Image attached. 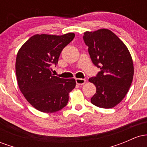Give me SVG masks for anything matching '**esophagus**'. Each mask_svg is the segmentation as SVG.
Here are the masks:
<instances>
[{
	"mask_svg": "<svg viewBox=\"0 0 147 147\" xmlns=\"http://www.w3.org/2000/svg\"><path fill=\"white\" fill-rule=\"evenodd\" d=\"M76 83H77L78 85H82V84H84L86 83V79H79L77 78L75 79Z\"/></svg>",
	"mask_w": 147,
	"mask_h": 147,
	"instance_id": "34e87169",
	"label": "esophagus"
}]
</instances>
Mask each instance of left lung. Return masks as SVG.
Masks as SVG:
<instances>
[{
  "label": "left lung",
  "mask_w": 147,
  "mask_h": 147,
  "mask_svg": "<svg viewBox=\"0 0 147 147\" xmlns=\"http://www.w3.org/2000/svg\"><path fill=\"white\" fill-rule=\"evenodd\" d=\"M84 34L91 60L100 68L95 77L89 79L96 86L91 103L99 108L111 109L124 98L132 83V57L125 44L111 30L100 29Z\"/></svg>",
  "instance_id": "1"
}]
</instances>
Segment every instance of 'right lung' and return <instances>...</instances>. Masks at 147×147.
Returning a JSON list of instances; mask_svg holds the SVG:
<instances>
[{"mask_svg": "<svg viewBox=\"0 0 147 147\" xmlns=\"http://www.w3.org/2000/svg\"><path fill=\"white\" fill-rule=\"evenodd\" d=\"M74 33L61 36L36 34L18 50L16 60L18 85L25 98L43 113H55L67 105L75 79L59 78L50 66L58 63L63 49L75 38Z\"/></svg>", "mask_w": 147, "mask_h": 147, "instance_id": "1", "label": "right lung"}]
</instances>
